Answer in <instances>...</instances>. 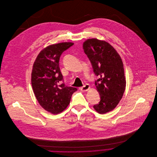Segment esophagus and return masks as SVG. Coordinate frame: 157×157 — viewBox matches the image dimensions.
I'll return each instance as SVG.
<instances>
[{"label": "esophagus", "mask_w": 157, "mask_h": 157, "mask_svg": "<svg viewBox=\"0 0 157 157\" xmlns=\"http://www.w3.org/2000/svg\"><path fill=\"white\" fill-rule=\"evenodd\" d=\"M80 89V90H81L82 91H83V92L87 91V90H90V86L88 84H86V85H84L83 86L81 87Z\"/></svg>", "instance_id": "esophagus-1"}]
</instances>
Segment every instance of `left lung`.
I'll list each match as a JSON object with an SVG mask.
<instances>
[{"label": "left lung", "mask_w": 157, "mask_h": 157, "mask_svg": "<svg viewBox=\"0 0 157 157\" xmlns=\"http://www.w3.org/2000/svg\"><path fill=\"white\" fill-rule=\"evenodd\" d=\"M83 48L94 72L98 77L95 85L101 99L94 108L101 114L110 112L119 103L126 88V81L121 57L112 45L97 39H87L83 44Z\"/></svg>", "instance_id": "left-lung-1"}]
</instances>
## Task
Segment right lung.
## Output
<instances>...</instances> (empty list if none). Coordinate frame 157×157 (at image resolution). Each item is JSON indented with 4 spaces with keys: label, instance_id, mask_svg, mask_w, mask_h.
I'll use <instances>...</instances> for the list:
<instances>
[{
    "label": "right lung",
    "instance_id": "right-lung-1",
    "mask_svg": "<svg viewBox=\"0 0 157 157\" xmlns=\"http://www.w3.org/2000/svg\"><path fill=\"white\" fill-rule=\"evenodd\" d=\"M74 45L62 42L49 45L38 54L33 67L31 84L40 105L52 114L63 112L70 103L72 94L77 90L66 86L59 67L63 52Z\"/></svg>",
    "mask_w": 157,
    "mask_h": 157
}]
</instances>
